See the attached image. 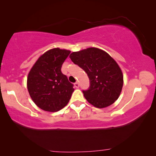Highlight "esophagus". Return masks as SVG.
<instances>
[{
	"instance_id": "34e87169",
	"label": "esophagus",
	"mask_w": 156,
	"mask_h": 156,
	"mask_svg": "<svg viewBox=\"0 0 156 156\" xmlns=\"http://www.w3.org/2000/svg\"><path fill=\"white\" fill-rule=\"evenodd\" d=\"M74 86H75L76 88H79V87H80V84H79V82H76L74 83Z\"/></svg>"
}]
</instances>
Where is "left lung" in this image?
Instances as JSON below:
<instances>
[{
    "label": "left lung",
    "instance_id": "left-lung-1",
    "mask_svg": "<svg viewBox=\"0 0 156 156\" xmlns=\"http://www.w3.org/2000/svg\"><path fill=\"white\" fill-rule=\"evenodd\" d=\"M69 57L89 79V89L82 91L87 101L97 108L114 104L123 84L122 72L116 61L108 53L95 48L72 52Z\"/></svg>",
    "mask_w": 156,
    "mask_h": 156
}]
</instances>
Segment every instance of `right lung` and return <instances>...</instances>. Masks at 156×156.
<instances>
[{
  "instance_id": "obj_1",
  "label": "right lung",
  "mask_w": 156,
  "mask_h": 156,
  "mask_svg": "<svg viewBox=\"0 0 156 156\" xmlns=\"http://www.w3.org/2000/svg\"><path fill=\"white\" fill-rule=\"evenodd\" d=\"M69 50L54 48L44 53L30 71L27 84L30 96L38 107L58 112L69 102L74 84L61 71Z\"/></svg>"
}]
</instances>
